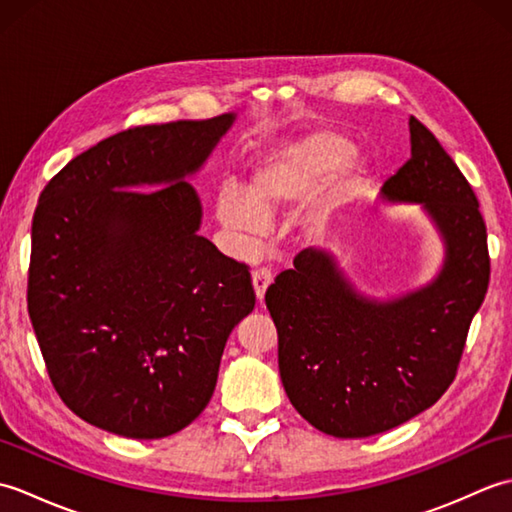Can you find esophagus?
Wrapping results in <instances>:
<instances>
[{"instance_id":"34e87169","label":"esophagus","mask_w":512,"mask_h":512,"mask_svg":"<svg viewBox=\"0 0 512 512\" xmlns=\"http://www.w3.org/2000/svg\"><path fill=\"white\" fill-rule=\"evenodd\" d=\"M273 284V273L268 268H255L253 270V286H255V295L259 301H264L266 288Z\"/></svg>"}]
</instances>
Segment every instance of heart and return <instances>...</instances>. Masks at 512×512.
<instances>
[{
	"label": "heart",
	"mask_w": 512,
	"mask_h": 512,
	"mask_svg": "<svg viewBox=\"0 0 512 512\" xmlns=\"http://www.w3.org/2000/svg\"><path fill=\"white\" fill-rule=\"evenodd\" d=\"M354 154L350 140L334 132H314L268 151L255 162L244 191L224 184L215 211L228 231L259 235L270 217L284 215L312 198Z\"/></svg>",
	"instance_id": "heart-1"
}]
</instances>
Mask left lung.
<instances>
[{
	"label": "left lung",
	"mask_w": 512,
	"mask_h": 512,
	"mask_svg": "<svg viewBox=\"0 0 512 512\" xmlns=\"http://www.w3.org/2000/svg\"><path fill=\"white\" fill-rule=\"evenodd\" d=\"M409 134L411 158L383 184V198L418 202L438 224L447 244L438 279L396 301H369L328 253L308 248L266 290L286 394L334 438L376 436L440 400L491 279L486 224L469 180L416 116Z\"/></svg>",
	"instance_id": "left-lung-1"
}]
</instances>
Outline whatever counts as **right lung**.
I'll use <instances>...</instances> for the list:
<instances>
[{"instance_id": "right-lung-1", "label": "right lung", "mask_w": 512, "mask_h": 512, "mask_svg": "<svg viewBox=\"0 0 512 512\" xmlns=\"http://www.w3.org/2000/svg\"><path fill=\"white\" fill-rule=\"evenodd\" d=\"M233 114L140 125L72 158L32 217L28 314L81 420L156 440L209 405L228 334L255 308L246 264L198 235V171Z\"/></svg>"}]
</instances>
